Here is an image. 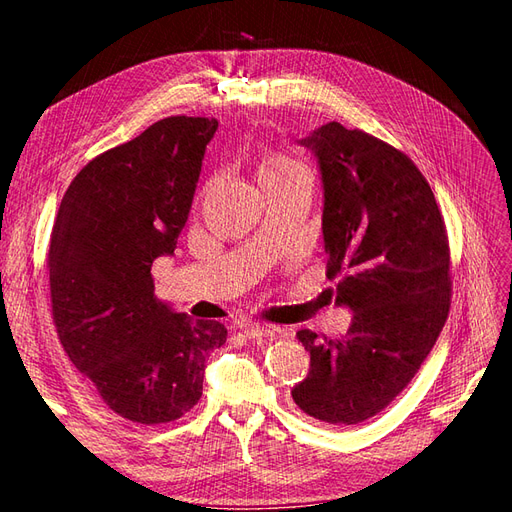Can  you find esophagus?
<instances>
[{"label":"esophagus","mask_w":512,"mask_h":512,"mask_svg":"<svg viewBox=\"0 0 512 512\" xmlns=\"http://www.w3.org/2000/svg\"><path fill=\"white\" fill-rule=\"evenodd\" d=\"M243 335L254 339V337H269V335H273V331L267 327H260V324H245Z\"/></svg>","instance_id":"obj_1"}]
</instances>
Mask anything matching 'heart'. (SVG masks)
I'll return each mask as SVG.
<instances>
[{
    "label": "heart",
    "mask_w": 512,
    "mask_h": 512,
    "mask_svg": "<svg viewBox=\"0 0 512 512\" xmlns=\"http://www.w3.org/2000/svg\"><path fill=\"white\" fill-rule=\"evenodd\" d=\"M307 173L305 166L286 153H269L258 164V181H273V179H286L292 175Z\"/></svg>",
    "instance_id": "obj_1"
}]
</instances>
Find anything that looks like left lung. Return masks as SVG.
Masks as SVG:
<instances>
[{
    "instance_id": "8db88e82",
    "label": "left lung",
    "mask_w": 512,
    "mask_h": 512,
    "mask_svg": "<svg viewBox=\"0 0 512 512\" xmlns=\"http://www.w3.org/2000/svg\"><path fill=\"white\" fill-rule=\"evenodd\" d=\"M322 179V237L342 339L299 331L309 374L292 399L329 425L384 410L421 369L451 307V254L427 179L406 153L329 121L301 138Z\"/></svg>"
}]
</instances>
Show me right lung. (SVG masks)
<instances>
[{
  "label": "right lung",
  "mask_w": 512,
  "mask_h": 512,
  "mask_svg": "<svg viewBox=\"0 0 512 512\" xmlns=\"http://www.w3.org/2000/svg\"><path fill=\"white\" fill-rule=\"evenodd\" d=\"M207 117H166L91 160L66 190L51 232L49 280L59 342L104 404L158 425L203 395L205 363L226 329L156 297L151 265L173 256L192 209Z\"/></svg>",
  "instance_id": "add662e5"
}]
</instances>
